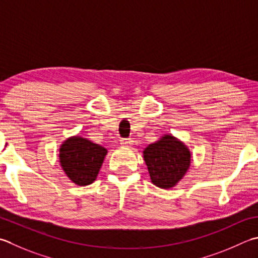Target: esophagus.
<instances>
[{"label": "esophagus", "mask_w": 258, "mask_h": 258, "mask_svg": "<svg viewBox=\"0 0 258 258\" xmlns=\"http://www.w3.org/2000/svg\"><path fill=\"white\" fill-rule=\"evenodd\" d=\"M120 144L123 146H126V148H131L133 145V141L131 139H122L120 140Z\"/></svg>", "instance_id": "obj_1"}]
</instances>
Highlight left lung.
Returning <instances> with one entry per match:
<instances>
[{
    "label": "left lung",
    "instance_id": "8db88e82",
    "mask_svg": "<svg viewBox=\"0 0 258 258\" xmlns=\"http://www.w3.org/2000/svg\"><path fill=\"white\" fill-rule=\"evenodd\" d=\"M151 182L161 189L178 184L190 168L191 153L188 146L171 134L149 144L143 151Z\"/></svg>",
    "mask_w": 258,
    "mask_h": 258
}]
</instances>
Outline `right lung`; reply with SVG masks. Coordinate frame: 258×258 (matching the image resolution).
Returning a JSON list of instances; mask_svg holds the SVG:
<instances>
[{"instance_id": "add662e5", "label": "right lung", "mask_w": 258, "mask_h": 258, "mask_svg": "<svg viewBox=\"0 0 258 258\" xmlns=\"http://www.w3.org/2000/svg\"><path fill=\"white\" fill-rule=\"evenodd\" d=\"M107 150L79 135L70 136L59 149V162L75 184H92L102 168Z\"/></svg>"}]
</instances>
